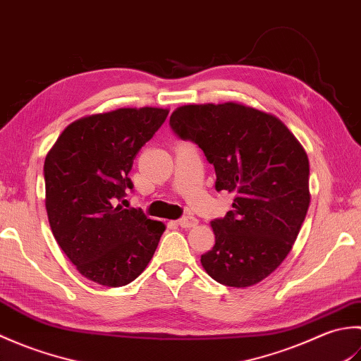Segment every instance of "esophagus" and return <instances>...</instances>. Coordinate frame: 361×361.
I'll return each mask as SVG.
<instances>
[{
	"label": "esophagus",
	"instance_id": "obj_1",
	"mask_svg": "<svg viewBox=\"0 0 361 361\" xmlns=\"http://www.w3.org/2000/svg\"><path fill=\"white\" fill-rule=\"evenodd\" d=\"M178 225L181 228H194L198 225V220L195 217H183L178 220Z\"/></svg>",
	"mask_w": 361,
	"mask_h": 361
}]
</instances>
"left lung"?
Here are the masks:
<instances>
[{
	"label": "left lung",
	"mask_w": 361,
	"mask_h": 361,
	"mask_svg": "<svg viewBox=\"0 0 361 361\" xmlns=\"http://www.w3.org/2000/svg\"><path fill=\"white\" fill-rule=\"evenodd\" d=\"M171 126L203 150L216 189L234 194L233 211L211 221L216 245L202 256L204 271L235 288L264 281L288 256L307 216V153L279 118L239 102L178 106Z\"/></svg>",
	"instance_id": "obj_1"
}]
</instances>
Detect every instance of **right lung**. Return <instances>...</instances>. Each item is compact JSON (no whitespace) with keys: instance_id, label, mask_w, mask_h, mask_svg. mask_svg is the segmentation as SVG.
<instances>
[{"instance_id":"add662e5","label":"right lung","mask_w":361,"mask_h":361,"mask_svg":"<svg viewBox=\"0 0 361 361\" xmlns=\"http://www.w3.org/2000/svg\"><path fill=\"white\" fill-rule=\"evenodd\" d=\"M167 114V109L141 106L83 116L63 130L44 158L51 231L78 271L101 286L135 281L166 229L163 221L116 202L133 188V159Z\"/></svg>"}]
</instances>
